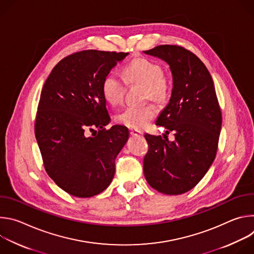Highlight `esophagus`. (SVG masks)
<instances>
[{"instance_id": "34e87169", "label": "esophagus", "mask_w": 254, "mask_h": 254, "mask_svg": "<svg viewBox=\"0 0 254 254\" xmlns=\"http://www.w3.org/2000/svg\"><path fill=\"white\" fill-rule=\"evenodd\" d=\"M142 131H140V130H137V129H133V130H130V135H132V136H142Z\"/></svg>"}]
</instances>
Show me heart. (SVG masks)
Wrapping results in <instances>:
<instances>
[{"instance_id": "b5f03b06", "label": "heart", "mask_w": 254, "mask_h": 254, "mask_svg": "<svg viewBox=\"0 0 254 254\" xmlns=\"http://www.w3.org/2000/svg\"><path fill=\"white\" fill-rule=\"evenodd\" d=\"M124 76L127 83H140L146 86V96L153 100H163L168 92V84L163 76L162 67L147 58H136L124 68ZM126 84L115 72L108 73L102 81L103 98L112 105L119 104L124 97ZM153 105L128 106L116 116V121L129 128L140 129L156 117Z\"/></svg>"}]
</instances>
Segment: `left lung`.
Wrapping results in <instances>:
<instances>
[{"label": "left lung", "instance_id": "obj_1", "mask_svg": "<svg viewBox=\"0 0 254 254\" xmlns=\"http://www.w3.org/2000/svg\"><path fill=\"white\" fill-rule=\"evenodd\" d=\"M144 54L170 66L173 89L169 103L156 121L175 139L144 134L149 152L143 174L149 185L167 195L193 189L213 164L218 148L222 116L213 79L204 63L191 51L176 45H160Z\"/></svg>", "mask_w": 254, "mask_h": 254}]
</instances>
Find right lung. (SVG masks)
I'll list each match as a JSON object with an SVG mask.
<instances>
[{"mask_svg":"<svg viewBox=\"0 0 254 254\" xmlns=\"http://www.w3.org/2000/svg\"><path fill=\"white\" fill-rule=\"evenodd\" d=\"M128 53L85 50L63 58L41 91L35 135L45 170L68 194L88 198L114 179L115 161L128 138L124 126L105 127L111 118L101 84ZM97 128L96 135L88 130Z\"/></svg>","mask_w":254,"mask_h":254,"instance_id":"obj_1","label":"right lung"}]
</instances>
